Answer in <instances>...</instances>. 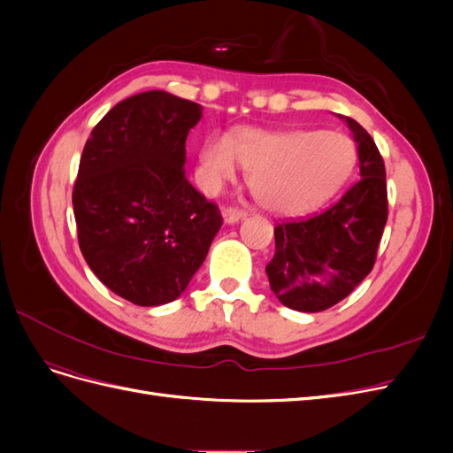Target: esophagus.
<instances>
[{"instance_id": "34e87169", "label": "esophagus", "mask_w": 453, "mask_h": 453, "mask_svg": "<svg viewBox=\"0 0 453 453\" xmlns=\"http://www.w3.org/2000/svg\"><path fill=\"white\" fill-rule=\"evenodd\" d=\"M223 217H225V223L234 225V223L242 221V219L248 217V211L240 210V208H225L223 210Z\"/></svg>"}]
</instances>
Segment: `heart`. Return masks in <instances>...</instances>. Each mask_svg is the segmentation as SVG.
Returning <instances> with one entry per match:
<instances>
[{
  "instance_id": "b5f03b06",
  "label": "heart",
  "mask_w": 453,
  "mask_h": 453,
  "mask_svg": "<svg viewBox=\"0 0 453 453\" xmlns=\"http://www.w3.org/2000/svg\"><path fill=\"white\" fill-rule=\"evenodd\" d=\"M355 162L357 147L342 132L242 127L226 138L211 135L203 142L200 180L208 190H217L234 180L240 164L248 168V185L260 205L300 215L331 200L349 180Z\"/></svg>"
}]
</instances>
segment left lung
I'll list each match as a JSON object with an SVG mask.
<instances>
[{"label": "left lung", "instance_id": "obj_1", "mask_svg": "<svg viewBox=\"0 0 453 453\" xmlns=\"http://www.w3.org/2000/svg\"><path fill=\"white\" fill-rule=\"evenodd\" d=\"M346 122L357 143L361 180L328 210L273 228L270 289L296 311H323L344 300L372 270L388 223L383 158L357 120L346 117Z\"/></svg>", "mask_w": 453, "mask_h": 453}]
</instances>
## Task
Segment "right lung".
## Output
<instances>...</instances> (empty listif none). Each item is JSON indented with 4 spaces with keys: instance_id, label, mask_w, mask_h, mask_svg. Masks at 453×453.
Returning <instances> with one entry per match:
<instances>
[{
    "instance_id": "1",
    "label": "right lung",
    "mask_w": 453,
    "mask_h": 453,
    "mask_svg": "<svg viewBox=\"0 0 453 453\" xmlns=\"http://www.w3.org/2000/svg\"><path fill=\"white\" fill-rule=\"evenodd\" d=\"M198 104L164 90L119 102L90 132L73 185L79 248L115 295L135 306L180 296L223 225L185 177Z\"/></svg>"
}]
</instances>
